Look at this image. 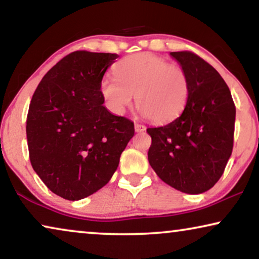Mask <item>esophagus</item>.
Instances as JSON below:
<instances>
[{"instance_id":"obj_1","label":"esophagus","mask_w":259,"mask_h":259,"mask_svg":"<svg viewBox=\"0 0 259 259\" xmlns=\"http://www.w3.org/2000/svg\"><path fill=\"white\" fill-rule=\"evenodd\" d=\"M134 128H136V132L141 133V132H145V131H146V126L141 125V123H136V125H134Z\"/></svg>"}]
</instances>
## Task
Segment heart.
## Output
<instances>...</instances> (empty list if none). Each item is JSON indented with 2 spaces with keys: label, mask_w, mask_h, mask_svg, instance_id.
I'll use <instances>...</instances> for the list:
<instances>
[{
  "label": "heart",
  "mask_w": 259,
  "mask_h": 259,
  "mask_svg": "<svg viewBox=\"0 0 259 259\" xmlns=\"http://www.w3.org/2000/svg\"><path fill=\"white\" fill-rule=\"evenodd\" d=\"M115 75L100 83L105 105L114 113H123L132 105L154 122L176 119L185 108L190 82L185 70L152 53H138L116 63Z\"/></svg>",
  "instance_id": "heart-1"
}]
</instances>
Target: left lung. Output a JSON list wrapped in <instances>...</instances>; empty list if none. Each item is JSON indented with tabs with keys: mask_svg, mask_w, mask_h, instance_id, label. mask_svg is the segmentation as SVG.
<instances>
[{
	"mask_svg": "<svg viewBox=\"0 0 259 259\" xmlns=\"http://www.w3.org/2000/svg\"><path fill=\"white\" fill-rule=\"evenodd\" d=\"M190 82L186 106L178 118L147 128L148 161L162 182L190 194L218 182L233 147L236 107L219 73L192 52H171Z\"/></svg>",
	"mask_w": 259,
	"mask_h": 259,
	"instance_id": "1",
	"label": "left lung"
}]
</instances>
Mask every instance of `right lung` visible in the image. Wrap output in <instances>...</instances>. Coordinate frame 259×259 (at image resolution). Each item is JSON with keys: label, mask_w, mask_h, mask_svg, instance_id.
I'll return each mask as SVG.
<instances>
[{"label": "right lung", "mask_w": 259, "mask_h": 259, "mask_svg": "<svg viewBox=\"0 0 259 259\" xmlns=\"http://www.w3.org/2000/svg\"><path fill=\"white\" fill-rule=\"evenodd\" d=\"M112 53L76 51L42 77L27 115L34 171L67 200L86 198L109 182L134 136V123L107 111L100 93Z\"/></svg>", "instance_id": "obj_1"}]
</instances>
